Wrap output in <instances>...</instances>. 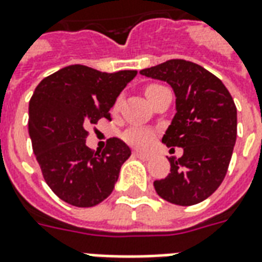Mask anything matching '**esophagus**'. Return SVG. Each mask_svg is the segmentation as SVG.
I'll list each match as a JSON object with an SVG mask.
<instances>
[{
    "label": "esophagus",
    "mask_w": 262,
    "mask_h": 262,
    "mask_svg": "<svg viewBox=\"0 0 262 262\" xmlns=\"http://www.w3.org/2000/svg\"><path fill=\"white\" fill-rule=\"evenodd\" d=\"M133 155H135L136 158H140V159H143V161H147V159H149V158H151V155H149V154L140 152V151H135V152H133Z\"/></svg>",
    "instance_id": "esophagus-1"
}]
</instances>
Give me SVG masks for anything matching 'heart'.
I'll list each match as a JSON object with an SVG mask.
<instances>
[{"mask_svg": "<svg viewBox=\"0 0 262 262\" xmlns=\"http://www.w3.org/2000/svg\"><path fill=\"white\" fill-rule=\"evenodd\" d=\"M163 88L162 85H158V83H149L147 86L144 88V93L147 96V99L149 100V103H151V100L154 99V96L157 95L158 92L162 91ZM118 105H119V99L117 100V103H115V108H117ZM123 139L126 143H129L130 145H135V147H144L151 141L152 139V133L147 129H143V127H130V129H127L125 132V135H123Z\"/></svg>", "mask_w": 262, "mask_h": 262, "instance_id": "heart-1", "label": "heart"}]
</instances>
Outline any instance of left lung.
Wrapping results in <instances>:
<instances>
[{
    "instance_id": "1",
    "label": "left lung",
    "mask_w": 262,
    "mask_h": 262,
    "mask_svg": "<svg viewBox=\"0 0 262 262\" xmlns=\"http://www.w3.org/2000/svg\"><path fill=\"white\" fill-rule=\"evenodd\" d=\"M140 74L173 88L176 115L162 143L184 149L179 159L169 158L170 173L154 181L155 191L179 206L202 202L223 183L231 162L236 141L232 96L210 71L183 59L167 60Z\"/></svg>"
}]
</instances>
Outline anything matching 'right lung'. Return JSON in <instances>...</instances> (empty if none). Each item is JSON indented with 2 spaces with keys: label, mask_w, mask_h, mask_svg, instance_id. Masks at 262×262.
Masks as SVG:
<instances>
[{
  "label": "right lung",
  "mask_w": 262,
  "mask_h": 262,
  "mask_svg": "<svg viewBox=\"0 0 262 262\" xmlns=\"http://www.w3.org/2000/svg\"><path fill=\"white\" fill-rule=\"evenodd\" d=\"M137 75L136 70L101 73L67 66L43 78L29 104L33 151L49 188L77 207H92L113 192L130 148L113 137L101 152L86 145V126L101 118Z\"/></svg>",
  "instance_id": "add662e5"
}]
</instances>
